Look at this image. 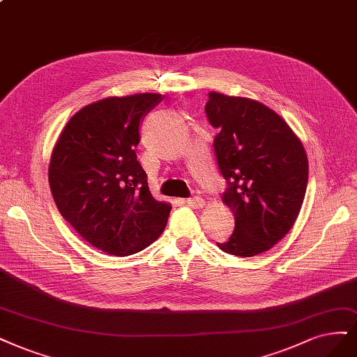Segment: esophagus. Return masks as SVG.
I'll return each instance as SVG.
<instances>
[{
	"instance_id": "esophagus-1",
	"label": "esophagus",
	"mask_w": 357,
	"mask_h": 357,
	"mask_svg": "<svg viewBox=\"0 0 357 357\" xmlns=\"http://www.w3.org/2000/svg\"><path fill=\"white\" fill-rule=\"evenodd\" d=\"M186 204L192 208H202L205 205V201L201 198V196H192L186 201Z\"/></svg>"
}]
</instances>
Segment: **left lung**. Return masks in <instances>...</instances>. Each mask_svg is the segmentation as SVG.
I'll use <instances>...</instances> for the list:
<instances>
[{
    "label": "left lung",
    "instance_id": "8db88e82",
    "mask_svg": "<svg viewBox=\"0 0 357 357\" xmlns=\"http://www.w3.org/2000/svg\"><path fill=\"white\" fill-rule=\"evenodd\" d=\"M208 121L218 168L227 181L223 202L235 215V231L217 247L254 257L276 245L296 223L309 180L301 140L275 110L248 97L211 91Z\"/></svg>",
    "mask_w": 357,
    "mask_h": 357
}]
</instances>
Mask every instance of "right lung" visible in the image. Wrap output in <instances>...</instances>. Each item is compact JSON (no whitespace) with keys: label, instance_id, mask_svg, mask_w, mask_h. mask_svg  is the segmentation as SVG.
<instances>
[{"label":"right lung","instance_id":"obj_1","mask_svg":"<svg viewBox=\"0 0 357 357\" xmlns=\"http://www.w3.org/2000/svg\"><path fill=\"white\" fill-rule=\"evenodd\" d=\"M161 100V94L140 93L90 103L68 121L53 147L48 183L57 210L106 254H136L167 226L171 205L153 198L136 155L142 118Z\"/></svg>","mask_w":357,"mask_h":357}]
</instances>
